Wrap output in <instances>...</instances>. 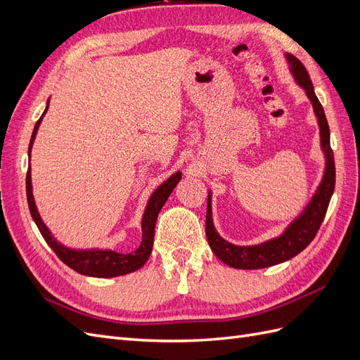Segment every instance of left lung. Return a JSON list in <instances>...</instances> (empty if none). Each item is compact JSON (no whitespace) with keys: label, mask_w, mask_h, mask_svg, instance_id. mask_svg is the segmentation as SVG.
<instances>
[{"label":"left lung","mask_w":360,"mask_h":360,"mask_svg":"<svg viewBox=\"0 0 360 360\" xmlns=\"http://www.w3.org/2000/svg\"><path fill=\"white\" fill-rule=\"evenodd\" d=\"M285 58L290 64V70L294 76V79L302 86L307 93L308 99L312 103L315 117H317L319 127H320V143L321 150L326 156V168L321 183L315 191L314 197L304 207V210L297 216L282 233L279 237L271 238V240L263 242L254 246H237L230 242H226L217 234L213 225L212 217V192H209V201H207V216H205V236L207 240L214 255L219 258L226 266L234 269H264L284 263L290 258L296 257L299 252L307 248L317 234L319 228L324 219L326 212L330 202V198L335 191V159L333 151L330 148V130L328 120H326L324 110L317 99L314 91V85L309 78V75L304 69L303 64L291 53H285Z\"/></svg>","instance_id":"8db88e82"}]
</instances>
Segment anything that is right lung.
I'll list each match as a JSON object with an SVG mask.
<instances>
[{
  "label": "right lung",
  "instance_id": "right-lung-1",
  "mask_svg": "<svg viewBox=\"0 0 360 360\" xmlns=\"http://www.w3.org/2000/svg\"><path fill=\"white\" fill-rule=\"evenodd\" d=\"M48 108H49V101H48L45 112H43L41 117L37 120L34 130H32L30 147H28V155H31L32 143H34L39 126L41 123V118L46 114ZM180 179H181V172L177 171L176 174H172V176L167 181H163L153 193H151V197L146 207L144 216H143V222H141V228H143V240H141V245L135 250V252H129V254H120V252H115V250H110V249H105V250L103 249H85V250L79 249V250H76V249H70V248H66L64 245L58 243L56 238H53V236L51 234V231L48 230V226L43 224L41 217L37 212L34 197H32L31 169L27 171V200H28L30 213L32 216V219H34L39 231L41 233L43 238H45L46 243L52 248L53 252L57 254V257L63 261L64 264L85 276L114 278V276L132 274V271L141 269L146 264V261L148 259V257L151 254V249H153L155 225H156L158 214L163 207V204L167 202L174 188L177 186Z\"/></svg>",
  "mask_w": 360,
  "mask_h": 360
}]
</instances>
